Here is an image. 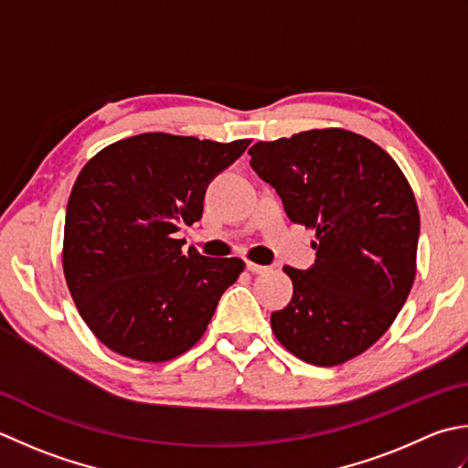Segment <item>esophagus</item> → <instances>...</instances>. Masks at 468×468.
<instances>
[{
    "label": "esophagus",
    "mask_w": 468,
    "mask_h": 468,
    "mask_svg": "<svg viewBox=\"0 0 468 468\" xmlns=\"http://www.w3.org/2000/svg\"><path fill=\"white\" fill-rule=\"evenodd\" d=\"M246 269H248V271H250L252 274H264V272H269V266L256 264V262H250V261H248V262H246Z\"/></svg>",
    "instance_id": "esophagus-1"
}]
</instances>
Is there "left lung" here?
Instances as JSON below:
<instances>
[{
    "label": "left lung",
    "instance_id": "left-lung-1",
    "mask_svg": "<svg viewBox=\"0 0 468 468\" xmlns=\"http://www.w3.org/2000/svg\"><path fill=\"white\" fill-rule=\"evenodd\" d=\"M250 165L294 224L314 230L309 271L284 266L292 299L271 314L294 357L333 367L384 335L416 276L420 214L392 155L354 131L329 127L259 141Z\"/></svg>",
    "mask_w": 468,
    "mask_h": 468
}]
</instances>
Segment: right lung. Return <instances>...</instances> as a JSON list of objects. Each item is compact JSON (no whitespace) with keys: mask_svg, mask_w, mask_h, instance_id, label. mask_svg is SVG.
Instances as JSON below:
<instances>
[{"mask_svg":"<svg viewBox=\"0 0 468 468\" xmlns=\"http://www.w3.org/2000/svg\"><path fill=\"white\" fill-rule=\"evenodd\" d=\"M250 139L141 133L101 149L66 206L62 269L80 317L122 357L161 364L202 339L240 259H207L176 232L202 218L212 177Z\"/></svg>","mask_w":468,"mask_h":468,"instance_id":"obj_1","label":"right lung"}]
</instances>
